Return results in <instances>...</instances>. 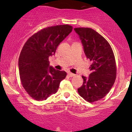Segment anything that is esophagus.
Returning <instances> with one entry per match:
<instances>
[{
    "mask_svg": "<svg viewBox=\"0 0 132 132\" xmlns=\"http://www.w3.org/2000/svg\"><path fill=\"white\" fill-rule=\"evenodd\" d=\"M68 75L69 76V77H73V76H75V74L71 73V72H68Z\"/></svg>",
    "mask_w": 132,
    "mask_h": 132,
    "instance_id": "obj_1",
    "label": "esophagus"
}]
</instances>
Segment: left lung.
<instances>
[{
  "label": "left lung",
  "instance_id": "obj_1",
  "mask_svg": "<svg viewBox=\"0 0 132 132\" xmlns=\"http://www.w3.org/2000/svg\"><path fill=\"white\" fill-rule=\"evenodd\" d=\"M84 46L86 56L92 62L88 78L82 76L83 84L78 89L80 96L89 102L104 98L111 89L116 79L114 54L109 42L90 28H75Z\"/></svg>",
  "mask_w": 132,
  "mask_h": 132
}]
</instances>
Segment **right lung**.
Masks as SVG:
<instances>
[{
    "instance_id": "1",
    "label": "right lung",
    "mask_w": 132,
    "mask_h": 132,
    "mask_svg": "<svg viewBox=\"0 0 132 132\" xmlns=\"http://www.w3.org/2000/svg\"><path fill=\"white\" fill-rule=\"evenodd\" d=\"M72 27L60 25L40 30L28 39L19 59L20 81L28 95L36 101H45L57 91L66 76L64 71L50 66L49 56L72 31Z\"/></svg>"
}]
</instances>
